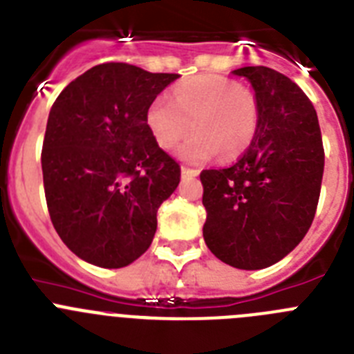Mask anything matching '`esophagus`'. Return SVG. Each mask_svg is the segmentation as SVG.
<instances>
[{
    "mask_svg": "<svg viewBox=\"0 0 354 354\" xmlns=\"http://www.w3.org/2000/svg\"><path fill=\"white\" fill-rule=\"evenodd\" d=\"M180 171H183V177H196V175H198V170H196V168L189 167H183Z\"/></svg>",
    "mask_w": 354,
    "mask_h": 354,
    "instance_id": "esophagus-1",
    "label": "esophagus"
}]
</instances>
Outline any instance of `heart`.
I'll return each instance as SVG.
<instances>
[{
	"mask_svg": "<svg viewBox=\"0 0 354 354\" xmlns=\"http://www.w3.org/2000/svg\"><path fill=\"white\" fill-rule=\"evenodd\" d=\"M147 126L161 149L180 147L187 161H207L221 154L237 159L252 147L261 124L255 90L221 76H198L180 83L171 97L158 95L147 109Z\"/></svg>",
	"mask_w": 354,
	"mask_h": 354,
	"instance_id": "obj_1",
	"label": "heart"
}]
</instances>
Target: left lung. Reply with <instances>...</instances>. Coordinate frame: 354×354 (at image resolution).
Masks as SVG:
<instances>
[{
	"instance_id": "1",
	"label": "left lung",
	"mask_w": 354,
	"mask_h": 354,
	"mask_svg": "<svg viewBox=\"0 0 354 354\" xmlns=\"http://www.w3.org/2000/svg\"><path fill=\"white\" fill-rule=\"evenodd\" d=\"M234 74L252 83L261 124L255 142L234 165L200 174L204 239L225 264L262 270L292 252L314 221L323 138L310 99L294 81L262 65Z\"/></svg>"
}]
</instances>
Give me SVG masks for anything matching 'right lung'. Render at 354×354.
<instances>
[{"label": "right lung", "mask_w": 354, "mask_h": 354, "mask_svg": "<svg viewBox=\"0 0 354 354\" xmlns=\"http://www.w3.org/2000/svg\"><path fill=\"white\" fill-rule=\"evenodd\" d=\"M179 74L109 62L62 90L49 111L42 175L53 227L71 252L124 268L154 239L180 167L147 126L150 102Z\"/></svg>", "instance_id": "right-lung-1"}]
</instances>
